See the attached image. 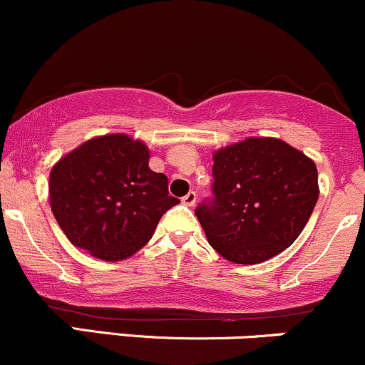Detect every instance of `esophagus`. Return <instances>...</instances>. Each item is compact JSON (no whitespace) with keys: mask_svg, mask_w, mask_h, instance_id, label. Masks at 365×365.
<instances>
[{"mask_svg":"<svg viewBox=\"0 0 365 365\" xmlns=\"http://www.w3.org/2000/svg\"><path fill=\"white\" fill-rule=\"evenodd\" d=\"M195 200H197V194H195V192H188L187 195L182 197V202L185 204V206H188V207L194 206Z\"/></svg>","mask_w":365,"mask_h":365,"instance_id":"34e87169","label":"esophagus"}]
</instances>
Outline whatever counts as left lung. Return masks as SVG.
<instances>
[{
	"mask_svg": "<svg viewBox=\"0 0 365 365\" xmlns=\"http://www.w3.org/2000/svg\"><path fill=\"white\" fill-rule=\"evenodd\" d=\"M212 159V197L195 207L212 249L232 262L257 264L290 247L319 197L312 159L266 137L238 142Z\"/></svg>",
	"mask_w": 365,
	"mask_h": 365,
	"instance_id": "left-lung-1",
	"label": "left lung"
}]
</instances>
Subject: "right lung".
Returning <instances> with one entry per match:
<instances>
[{"label":"right lung","mask_w":365,"mask_h":365,"mask_svg":"<svg viewBox=\"0 0 365 365\" xmlns=\"http://www.w3.org/2000/svg\"><path fill=\"white\" fill-rule=\"evenodd\" d=\"M51 211L78 249L120 261L142 249L163 215L180 200L168 177L149 168V150L123 133L96 137L54 165Z\"/></svg>","instance_id":"right-lung-1"}]
</instances>
